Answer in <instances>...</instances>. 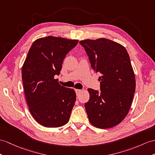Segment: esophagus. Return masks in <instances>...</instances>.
<instances>
[{
	"mask_svg": "<svg viewBox=\"0 0 155 155\" xmlns=\"http://www.w3.org/2000/svg\"><path fill=\"white\" fill-rule=\"evenodd\" d=\"M75 93H76L77 95H80V93L81 92V90H80V89H75Z\"/></svg>",
	"mask_w": 155,
	"mask_h": 155,
	"instance_id": "obj_1",
	"label": "esophagus"
}]
</instances>
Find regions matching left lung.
<instances>
[{
    "label": "left lung",
    "instance_id": "8db88e82",
    "mask_svg": "<svg viewBox=\"0 0 155 155\" xmlns=\"http://www.w3.org/2000/svg\"><path fill=\"white\" fill-rule=\"evenodd\" d=\"M93 68L99 72L101 91L88 89L85 103L90 123L107 129L121 123L129 112L135 91V74L130 56L123 45L99 38L80 41Z\"/></svg>",
    "mask_w": 155,
    "mask_h": 155
}]
</instances>
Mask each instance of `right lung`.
Returning <instances> with one entry per match:
<instances>
[{
	"instance_id": "1",
	"label": "right lung",
	"mask_w": 155,
	"mask_h": 155,
	"mask_svg": "<svg viewBox=\"0 0 155 155\" xmlns=\"http://www.w3.org/2000/svg\"><path fill=\"white\" fill-rule=\"evenodd\" d=\"M78 40L48 36L36 39L29 48L21 74L25 100L36 121L47 127H58L69 121L76 101L73 89L60 85L59 75L68 52Z\"/></svg>"
}]
</instances>
